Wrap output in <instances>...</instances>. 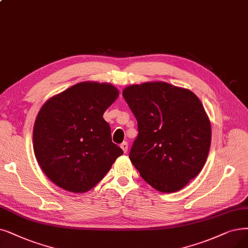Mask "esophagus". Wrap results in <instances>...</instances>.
<instances>
[{
	"mask_svg": "<svg viewBox=\"0 0 248 248\" xmlns=\"http://www.w3.org/2000/svg\"><path fill=\"white\" fill-rule=\"evenodd\" d=\"M120 146H121V148H122L124 153H127V151H128V143H127L126 141H124L123 143H121Z\"/></svg>",
	"mask_w": 248,
	"mask_h": 248,
	"instance_id": "obj_1",
	"label": "esophagus"
}]
</instances>
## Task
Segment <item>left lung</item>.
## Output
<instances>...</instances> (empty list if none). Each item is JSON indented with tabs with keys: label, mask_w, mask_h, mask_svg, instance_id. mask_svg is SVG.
I'll list each match as a JSON object with an SVG mask.
<instances>
[{
	"label": "left lung",
	"mask_w": 248,
	"mask_h": 248,
	"mask_svg": "<svg viewBox=\"0 0 248 248\" xmlns=\"http://www.w3.org/2000/svg\"><path fill=\"white\" fill-rule=\"evenodd\" d=\"M123 96L138 125L131 163L157 191L182 189L202 170L210 152L211 122L200 98L162 81L127 86Z\"/></svg>",
	"instance_id": "1"
}]
</instances>
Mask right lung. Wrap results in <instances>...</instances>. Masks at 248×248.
<instances>
[{
  "label": "right lung",
  "mask_w": 248,
  "mask_h": 248,
  "mask_svg": "<svg viewBox=\"0 0 248 248\" xmlns=\"http://www.w3.org/2000/svg\"><path fill=\"white\" fill-rule=\"evenodd\" d=\"M118 95L110 83L84 81L44 104L33 127V150L53 183L70 192L88 191L123 155L103 118Z\"/></svg>",
  "instance_id": "1"
}]
</instances>
